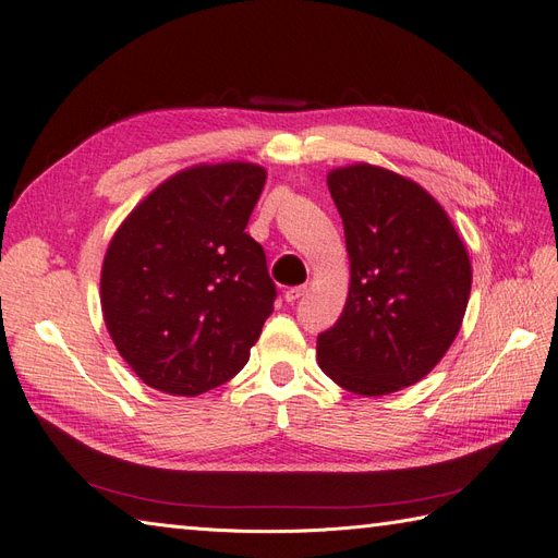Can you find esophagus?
<instances>
[{"instance_id":"obj_1","label":"esophagus","mask_w":558,"mask_h":558,"mask_svg":"<svg viewBox=\"0 0 558 558\" xmlns=\"http://www.w3.org/2000/svg\"><path fill=\"white\" fill-rule=\"evenodd\" d=\"M307 293V286H291V289H286V293H283V298H286V302H298L302 295Z\"/></svg>"}]
</instances>
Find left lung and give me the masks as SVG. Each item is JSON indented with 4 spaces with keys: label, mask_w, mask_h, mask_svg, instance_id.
I'll use <instances>...</instances> for the list:
<instances>
[{
    "label": "left lung",
    "mask_w": 558,
    "mask_h": 558,
    "mask_svg": "<svg viewBox=\"0 0 558 558\" xmlns=\"http://www.w3.org/2000/svg\"><path fill=\"white\" fill-rule=\"evenodd\" d=\"M351 263L347 305L316 337L324 373L359 396L424 379L451 347L472 269L449 216L414 181L373 165L328 174Z\"/></svg>",
    "instance_id": "1"
}]
</instances>
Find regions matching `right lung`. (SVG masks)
Instances as JSON below:
<instances>
[{
  "mask_svg": "<svg viewBox=\"0 0 558 558\" xmlns=\"http://www.w3.org/2000/svg\"><path fill=\"white\" fill-rule=\"evenodd\" d=\"M263 185L265 170L251 162L191 167L113 234L105 324L144 384L199 396L246 365L277 300L265 251L244 232Z\"/></svg>",
  "mask_w": 558,
  "mask_h": 558,
  "instance_id": "1",
  "label": "right lung"
}]
</instances>
